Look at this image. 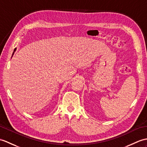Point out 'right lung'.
Wrapping results in <instances>:
<instances>
[{
  "mask_svg": "<svg viewBox=\"0 0 147 147\" xmlns=\"http://www.w3.org/2000/svg\"><path fill=\"white\" fill-rule=\"evenodd\" d=\"M16 49H14V51H13V53H14V51H16Z\"/></svg>",
  "mask_w": 147,
  "mask_h": 147,
  "instance_id": "add662e5",
  "label": "right lung"
}]
</instances>
